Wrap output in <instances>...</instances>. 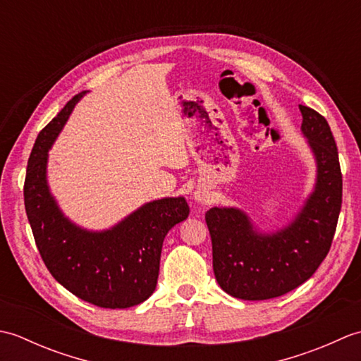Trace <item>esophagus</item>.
I'll return each instance as SVG.
<instances>
[{"label":"esophagus","mask_w":361,"mask_h":361,"mask_svg":"<svg viewBox=\"0 0 361 361\" xmlns=\"http://www.w3.org/2000/svg\"><path fill=\"white\" fill-rule=\"evenodd\" d=\"M192 198H194L197 203H200V204H206V203L209 202L208 194H206L204 190H202V189H197L195 192H194V195H192Z\"/></svg>","instance_id":"34e87169"}]
</instances>
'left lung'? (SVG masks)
I'll return each mask as SVG.
<instances>
[{
  "instance_id": "1",
  "label": "left lung",
  "mask_w": 361,
  "mask_h": 361,
  "mask_svg": "<svg viewBox=\"0 0 361 361\" xmlns=\"http://www.w3.org/2000/svg\"><path fill=\"white\" fill-rule=\"evenodd\" d=\"M301 132L315 157L317 180L304 206L287 226L262 233L239 208H211L206 225L219 286L245 301L288 293L307 281L326 259L338 221L343 178L338 150L327 121L299 105Z\"/></svg>"
}]
</instances>
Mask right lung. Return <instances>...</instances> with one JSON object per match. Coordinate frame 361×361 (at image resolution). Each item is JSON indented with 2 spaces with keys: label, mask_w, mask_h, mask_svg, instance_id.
<instances>
[{
  "label": "right lung",
  "mask_w": 361,
  "mask_h": 361,
  "mask_svg": "<svg viewBox=\"0 0 361 361\" xmlns=\"http://www.w3.org/2000/svg\"><path fill=\"white\" fill-rule=\"evenodd\" d=\"M85 93L74 96L38 135L27 161L25 208L54 279L97 307L127 309L155 291L164 237L188 219L189 206L185 197L153 200L104 231H90L65 216L49 190L48 152Z\"/></svg>",
  "instance_id": "right-lung-1"
}]
</instances>
